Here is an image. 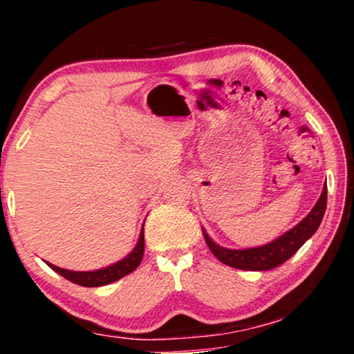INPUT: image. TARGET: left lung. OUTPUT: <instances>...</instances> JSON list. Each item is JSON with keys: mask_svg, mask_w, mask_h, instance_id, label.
<instances>
[{"mask_svg": "<svg viewBox=\"0 0 354 354\" xmlns=\"http://www.w3.org/2000/svg\"><path fill=\"white\" fill-rule=\"evenodd\" d=\"M327 207V187H324L316 205L311 209V212L299 222L297 227L288 230L287 234L279 236L277 240L270 241V243L264 246H258V248H248V250H229L222 248V246L216 245L205 230V240L212 254L216 256L221 263H224L230 268L243 269V270H269L277 268V266L283 264L285 261L292 258L297 251L301 248L304 241L311 239L314 232L319 229L321 221L324 217Z\"/></svg>", "mask_w": 354, "mask_h": 354, "instance_id": "obj_1", "label": "left lung"}]
</instances>
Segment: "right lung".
Listing matches in <instances>:
<instances>
[{
  "label": "right lung",
  "instance_id": "obj_1",
  "mask_svg": "<svg viewBox=\"0 0 354 354\" xmlns=\"http://www.w3.org/2000/svg\"><path fill=\"white\" fill-rule=\"evenodd\" d=\"M143 253H145V235H143V229L142 234H140L138 243L135 246L132 253H130L127 258H124L119 263H115L109 268L100 269V270H90V272H75V270H67V269H61L55 264L48 266L53 270H56L57 274L62 275V277L71 280L77 285H82V287H101V285H108L113 283L115 280L125 277V275L133 272L135 269L138 268V264L142 263L143 259Z\"/></svg>",
  "mask_w": 354,
  "mask_h": 354
}]
</instances>
